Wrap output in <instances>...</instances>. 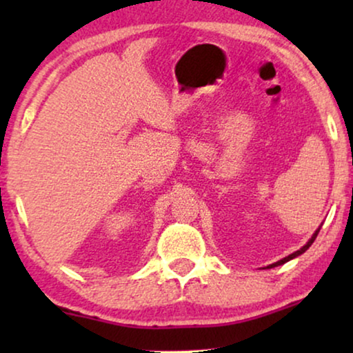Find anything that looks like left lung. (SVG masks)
<instances>
[{
    "label": "left lung",
    "instance_id": "left-lung-1",
    "mask_svg": "<svg viewBox=\"0 0 353 353\" xmlns=\"http://www.w3.org/2000/svg\"><path fill=\"white\" fill-rule=\"evenodd\" d=\"M318 233H320V228H318V230L315 231V233H313V236H312V238H310V239H308V243H307L305 245H303V248H302V249H299V250H296V252H294V254H291V255H288V257H284V259H281V260H279V262H276V263H272V265H268V267H267V268H273V267H278V265H283V263H286V262H289V260H292V259H296V257H299V255H301V254H303V252H305V250H307L308 248H310V245L313 244V241H315V239H316V236H318Z\"/></svg>",
    "mask_w": 353,
    "mask_h": 353
}]
</instances>
